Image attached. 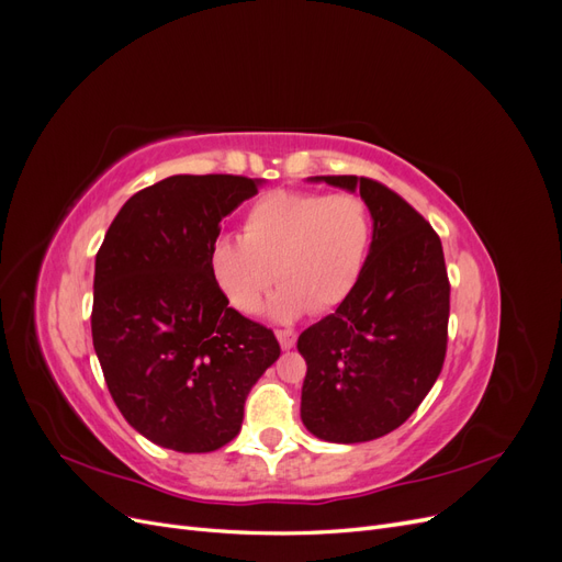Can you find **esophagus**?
Returning <instances> with one entry per match:
<instances>
[{"instance_id": "1", "label": "esophagus", "mask_w": 562, "mask_h": 562, "mask_svg": "<svg viewBox=\"0 0 562 562\" xmlns=\"http://www.w3.org/2000/svg\"><path fill=\"white\" fill-rule=\"evenodd\" d=\"M277 339H279V345H281V349H293L295 347V339H297V335L293 333V330H277Z\"/></svg>"}]
</instances>
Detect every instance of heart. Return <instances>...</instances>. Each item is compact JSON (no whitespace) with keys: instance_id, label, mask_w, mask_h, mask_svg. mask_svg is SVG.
<instances>
[{"instance_id":"b5f03b06","label":"heart","mask_w":562,"mask_h":562,"mask_svg":"<svg viewBox=\"0 0 562 562\" xmlns=\"http://www.w3.org/2000/svg\"><path fill=\"white\" fill-rule=\"evenodd\" d=\"M372 239L366 201L356 194L279 190L258 199L241 223V241L217 236L211 271L234 310L262 307L271 271L281 283L269 316L291 323L307 310L328 312L359 281Z\"/></svg>"}]
</instances>
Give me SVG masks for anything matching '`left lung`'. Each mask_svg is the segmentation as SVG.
<instances>
[{
	"label": "left lung",
	"instance_id": "obj_1",
	"mask_svg": "<svg viewBox=\"0 0 562 562\" xmlns=\"http://www.w3.org/2000/svg\"><path fill=\"white\" fill-rule=\"evenodd\" d=\"M307 180L361 194L372 239L349 297L297 339L307 361L300 417L328 443H366L398 429L443 368L450 316L443 246L411 203L375 180Z\"/></svg>",
	"mask_w": 562,
	"mask_h": 562
}]
</instances>
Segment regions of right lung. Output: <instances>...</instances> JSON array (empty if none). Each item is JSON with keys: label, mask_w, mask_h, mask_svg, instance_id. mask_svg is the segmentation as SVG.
Listing matches in <instances>:
<instances>
[{"label": "right lung", "mask_w": 562, "mask_h": 562, "mask_svg": "<svg viewBox=\"0 0 562 562\" xmlns=\"http://www.w3.org/2000/svg\"><path fill=\"white\" fill-rule=\"evenodd\" d=\"M262 184L166 178L124 203L95 255L93 349L119 413L155 446H227L252 384L279 359L274 333L232 310L211 271L220 223Z\"/></svg>", "instance_id": "obj_1"}]
</instances>
